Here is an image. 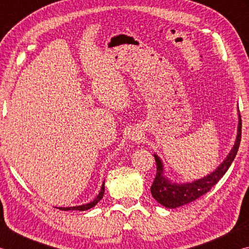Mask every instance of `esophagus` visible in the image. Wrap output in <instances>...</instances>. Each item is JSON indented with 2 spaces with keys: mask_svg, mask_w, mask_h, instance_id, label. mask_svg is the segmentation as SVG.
Here are the masks:
<instances>
[{
  "mask_svg": "<svg viewBox=\"0 0 249 249\" xmlns=\"http://www.w3.org/2000/svg\"><path fill=\"white\" fill-rule=\"evenodd\" d=\"M136 137H137V136H134V137H133V140H134V138H136Z\"/></svg>",
  "mask_w": 249,
  "mask_h": 249,
  "instance_id": "esophagus-1",
  "label": "esophagus"
}]
</instances>
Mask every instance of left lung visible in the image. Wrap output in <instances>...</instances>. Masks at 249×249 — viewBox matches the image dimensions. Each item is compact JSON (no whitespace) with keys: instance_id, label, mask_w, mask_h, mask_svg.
Returning <instances> with one entry per match:
<instances>
[{"instance_id":"8db88e82","label":"left lung","mask_w":249,"mask_h":249,"mask_svg":"<svg viewBox=\"0 0 249 249\" xmlns=\"http://www.w3.org/2000/svg\"><path fill=\"white\" fill-rule=\"evenodd\" d=\"M242 138V120L241 114H238V127H237V136H236L235 144L231 148V153L227 155L220 166L216 168V170L211 172L210 175L203 177V178L192 181V182L187 183H177L171 182L163 175V165L157 155H154L156 160V167H157V172L153 184H151L150 192L155 200L163 206L169 209L179 208L181 205L199 199L200 196L205 195L212 189L213 185H215L218 180H220L225 172L229 170L230 166L233 162L236 157V154L238 151L239 144H241Z\"/></svg>"}]
</instances>
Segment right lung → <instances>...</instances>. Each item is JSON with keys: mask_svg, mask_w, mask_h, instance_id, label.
I'll use <instances>...</instances> for the list:
<instances>
[{"mask_svg": "<svg viewBox=\"0 0 249 249\" xmlns=\"http://www.w3.org/2000/svg\"><path fill=\"white\" fill-rule=\"evenodd\" d=\"M103 195H104V182L102 184V187H101V190H100V193L98 195V196H96L93 201H91L90 203L78 205V206H69V208H58V209L61 211H87V210H89L91 208H93V206H95L96 203H98V202L102 199Z\"/></svg>", "mask_w": 249, "mask_h": 249, "instance_id": "obj_1", "label": "right lung"}]
</instances>
